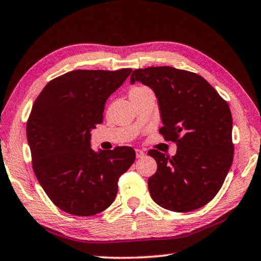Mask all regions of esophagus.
Instances as JSON below:
<instances>
[{"label":"esophagus","mask_w":261,"mask_h":261,"mask_svg":"<svg viewBox=\"0 0 261 261\" xmlns=\"http://www.w3.org/2000/svg\"><path fill=\"white\" fill-rule=\"evenodd\" d=\"M145 155V153L141 151V149H136V156L137 159H140Z\"/></svg>","instance_id":"obj_1"}]
</instances>
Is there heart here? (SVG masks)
<instances>
[{
    "mask_svg": "<svg viewBox=\"0 0 261 261\" xmlns=\"http://www.w3.org/2000/svg\"><path fill=\"white\" fill-rule=\"evenodd\" d=\"M148 92H151V90L145 86H135L131 88L130 91V96H135V95H140V94H144V93H148Z\"/></svg>",
    "mask_w": 261,
    "mask_h": 261,
    "instance_id": "b5f03b06",
    "label": "heart"
}]
</instances>
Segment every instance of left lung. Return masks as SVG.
<instances>
[{
  "instance_id": "8db88e82",
  "label": "left lung",
  "mask_w": 261,
  "mask_h": 261,
  "mask_svg": "<svg viewBox=\"0 0 261 261\" xmlns=\"http://www.w3.org/2000/svg\"><path fill=\"white\" fill-rule=\"evenodd\" d=\"M154 92L163 126L175 141L169 158L151 149L156 173L148 178L152 199L173 212H191L210 202L222 187L233 156L232 117L228 103L199 74L171 67L137 69L130 83Z\"/></svg>"
}]
</instances>
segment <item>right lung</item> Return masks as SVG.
I'll return each instance as SVG.
<instances>
[{
  "mask_svg": "<svg viewBox=\"0 0 261 261\" xmlns=\"http://www.w3.org/2000/svg\"><path fill=\"white\" fill-rule=\"evenodd\" d=\"M131 71L74 70L53 79L34 101L26 125L33 170L50 200L69 214L91 216L108 208L118 178L135 161L129 146L91 147L106 101Z\"/></svg>",
  "mask_w": 261,
  "mask_h": 261,
  "instance_id": "1",
  "label": "right lung"
}]
</instances>
